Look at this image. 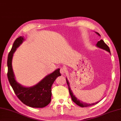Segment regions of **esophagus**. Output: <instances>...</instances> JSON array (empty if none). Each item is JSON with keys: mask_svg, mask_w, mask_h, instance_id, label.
<instances>
[{"mask_svg": "<svg viewBox=\"0 0 121 121\" xmlns=\"http://www.w3.org/2000/svg\"><path fill=\"white\" fill-rule=\"evenodd\" d=\"M60 73H61V74H62V75H63V74H65V73H66V70L65 68H62L60 69Z\"/></svg>", "mask_w": 121, "mask_h": 121, "instance_id": "esophagus-1", "label": "esophagus"}]
</instances>
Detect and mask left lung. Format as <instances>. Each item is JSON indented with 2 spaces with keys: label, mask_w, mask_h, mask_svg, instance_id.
Instances as JSON below:
<instances>
[{
  "label": "left lung",
  "mask_w": 121,
  "mask_h": 121,
  "mask_svg": "<svg viewBox=\"0 0 121 121\" xmlns=\"http://www.w3.org/2000/svg\"><path fill=\"white\" fill-rule=\"evenodd\" d=\"M95 33H96L97 35H98L99 36H100V35L98 33H97V32H95ZM96 46L97 47H98L99 48H101V49H102L105 50L110 53V50L109 47L108 46V45L107 44H106V43L104 42V41L102 39H101L100 41H98V43L96 44ZM66 83H67V84L68 85L69 91V92H70L72 100V101L74 102H75V103L77 105H78V106L81 107H87L93 106V105H95V104H97V103H98V102L100 101H97L94 104H87V103H85V102H82L81 100H79L78 99V98H77L73 95L72 91H71V89L70 88V83H69L67 78H66Z\"/></svg>",
  "instance_id": "obj_1"
}]
</instances>
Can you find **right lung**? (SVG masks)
<instances>
[{
  "mask_svg": "<svg viewBox=\"0 0 121 121\" xmlns=\"http://www.w3.org/2000/svg\"><path fill=\"white\" fill-rule=\"evenodd\" d=\"M24 40L23 37L17 38L9 53L7 60L8 78L14 93L23 103L30 107L42 108L47 106L51 101V87L56 79L61 76L60 69L47 75L39 83L32 87H24L17 83L13 71L12 60L17 48Z\"/></svg>",
  "mask_w": 121,
  "mask_h": 121,
  "instance_id": "obj_1",
  "label": "right lung"
}]
</instances>
